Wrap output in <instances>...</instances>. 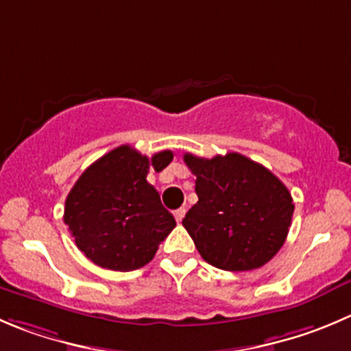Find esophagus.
I'll use <instances>...</instances> for the list:
<instances>
[{"label":"esophagus","instance_id":"1","mask_svg":"<svg viewBox=\"0 0 351 351\" xmlns=\"http://www.w3.org/2000/svg\"><path fill=\"white\" fill-rule=\"evenodd\" d=\"M184 215H186V210L184 208H178V210H176V212H173V217H176V220H178V222H182Z\"/></svg>","mask_w":351,"mask_h":351}]
</instances>
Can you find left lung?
<instances>
[{"label":"left lung","mask_w":351,"mask_h":351,"mask_svg":"<svg viewBox=\"0 0 351 351\" xmlns=\"http://www.w3.org/2000/svg\"><path fill=\"white\" fill-rule=\"evenodd\" d=\"M198 202L182 219L210 265L231 272L265 265L285 245L295 212L288 188L269 169L239 155L186 153Z\"/></svg>","instance_id":"8db88e82"}]
</instances>
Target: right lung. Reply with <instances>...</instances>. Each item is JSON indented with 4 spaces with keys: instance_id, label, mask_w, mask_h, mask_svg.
Masks as SVG:
<instances>
[{
    "instance_id": "1",
    "label": "right lung",
    "mask_w": 351,
    "mask_h": 351,
    "mask_svg": "<svg viewBox=\"0 0 351 351\" xmlns=\"http://www.w3.org/2000/svg\"><path fill=\"white\" fill-rule=\"evenodd\" d=\"M172 158L169 149L148 158L122 145L82 172L65 199L63 222L93 263L129 272L152 262L176 219L146 176L149 169L163 170Z\"/></svg>"
}]
</instances>
